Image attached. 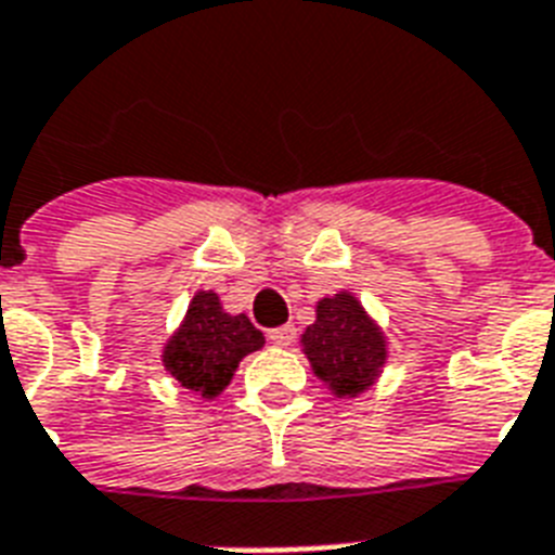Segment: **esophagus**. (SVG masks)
I'll use <instances>...</instances> for the list:
<instances>
[{"label":"esophagus","mask_w":555,"mask_h":555,"mask_svg":"<svg viewBox=\"0 0 555 555\" xmlns=\"http://www.w3.org/2000/svg\"><path fill=\"white\" fill-rule=\"evenodd\" d=\"M269 340H272L274 346H283V349H286V346H292V343L297 340V328L295 326L272 328V332H269Z\"/></svg>","instance_id":"34e87169"}]
</instances>
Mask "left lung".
I'll list each match as a JSON object with an SVG mask.
<instances>
[{
  "label": "left lung",
  "mask_w": 555,
  "mask_h": 555,
  "mask_svg": "<svg viewBox=\"0 0 555 555\" xmlns=\"http://www.w3.org/2000/svg\"><path fill=\"white\" fill-rule=\"evenodd\" d=\"M311 369L337 397H357L386 365V337L354 295L340 292L318 304V320L304 332Z\"/></svg>",
  "instance_id": "obj_1"
}]
</instances>
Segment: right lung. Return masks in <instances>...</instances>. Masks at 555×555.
<instances>
[{
    "label": "right lung",
    "instance_id": "1",
    "mask_svg": "<svg viewBox=\"0 0 555 555\" xmlns=\"http://www.w3.org/2000/svg\"><path fill=\"white\" fill-rule=\"evenodd\" d=\"M263 346V334L246 314H229L215 292L192 297L186 318L164 346V369L190 391L212 400L246 354Z\"/></svg>",
    "mask_w": 555,
    "mask_h": 555
}]
</instances>
